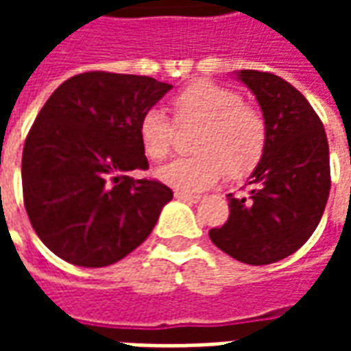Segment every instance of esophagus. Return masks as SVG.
Returning a JSON list of instances; mask_svg holds the SVG:
<instances>
[{
    "label": "esophagus",
    "mask_w": 351,
    "mask_h": 351,
    "mask_svg": "<svg viewBox=\"0 0 351 351\" xmlns=\"http://www.w3.org/2000/svg\"><path fill=\"white\" fill-rule=\"evenodd\" d=\"M175 197L178 201H186V203H199L197 195H190V193H184V191H175Z\"/></svg>",
    "instance_id": "esophagus-1"
}]
</instances>
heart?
Listing matches in <instances>:
<instances>
[{
  "label": "heart",
  "instance_id": "obj_1",
  "mask_svg": "<svg viewBox=\"0 0 351 351\" xmlns=\"http://www.w3.org/2000/svg\"><path fill=\"white\" fill-rule=\"evenodd\" d=\"M171 108L178 125H199V130L191 141L195 156L161 167V182L180 191H201L214 186L223 173L239 180L258 167L267 148V122L237 90L199 80L176 93ZM137 133L152 161L165 160L173 150L175 131L160 108L141 116Z\"/></svg>",
  "mask_w": 351,
  "mask_h": 351
}]
</instances>
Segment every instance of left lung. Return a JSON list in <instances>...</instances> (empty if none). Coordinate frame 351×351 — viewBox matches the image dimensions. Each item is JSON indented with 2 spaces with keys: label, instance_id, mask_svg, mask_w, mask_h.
<instances>
[{
  "label": "left lung",
  "instance_id": "obj_1",
  "mask_svg": "<svg viewBox=\"0 0 351 351\" xmlns=\"http://www.w3.org/2000/svg\"><path fill=\"white\" fill-rule=\"evenodd\" d=\"M237 79L256 95L267 148L248 178V197L231 193L229 218L208 237L221 252L248 265L291 256L316 231L331 190L329 145L324 123L306 97L272 73L243 69Z\"/></svg>",
  "mask_w": 351,
  "mask_h": 351
}]
</instances>
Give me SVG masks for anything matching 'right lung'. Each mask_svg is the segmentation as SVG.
Returning a JSON list of instances; mask_svg holds the SVG:
<instances>
[{
	"instance_id": "add662e5",
	"label": "right lung",
	"mask_w": 351,
	"mask_h": 351,
	"mask_svg": "<svg viewBox=\"0 0 351 351\" xmlns=\"http://www.w3.org/2000/svg\"><path fill=\"white\" fill-rule=\"evenodd\" d=\"M152 77L90 71L54 90L27 133L22 190L43 244L79 267H107L152 233L173 199L148 169L137 125L171 90Z\"/></svg>"
}]
</instances>
